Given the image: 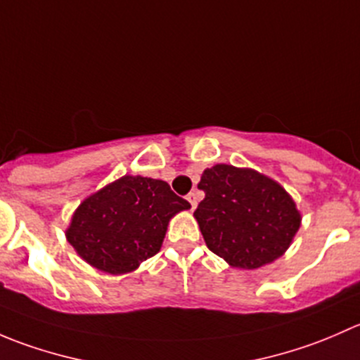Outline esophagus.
Returning <instances> with one entry per match:
<instances>
[{
  "label": "esophagus",
  "mask_w": 360,
  "mask_h": 360,
  "mask_svg": "<svg viewBox=\"0 0 360 360\" xmlns=\"http://www.w3.org/2000/svg\"><path fill=\"white\" fill-rule=\"evenodd\" d=\"M186 200L190 202V205H191V209H195V207H197V203H198V197H197V191H191L190 195H188L186 197Z\"/></svg>",
  "instance_id": "obj_1"
}]
</instances>
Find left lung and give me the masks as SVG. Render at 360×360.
<instances>
[{
    "instance_id": "left-lung-1",
    "label": "left lung",
    "mask_w": 360,
    "mask_h": 360,
    "mask_svg": "<svg viewBox=\"0 0 360 360\" xmlns=\"http://www.w3.org/2000/svg\"><path fill=\"white\" fill-rule=\"evenodd\" d=\"M198 188L205 198L193 216L203 240L230 266L256 270L271 263L300 230L291 195L256 170L217 163L203 170Z\"/></svg>"
}]
</instances>
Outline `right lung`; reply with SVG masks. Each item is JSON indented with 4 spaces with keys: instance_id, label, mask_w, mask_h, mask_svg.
Instances as JSON below:
<instances>
[{
    "instance_id": "add662e5",
    "label": "right lung",
    "mask_w": 360,
    "mask_h": 360,
    "mask_svg": "<svg viewBox=\"0 0 360 360\" xmlns=\"http://www.w3.org/2000/svg\"><path fill=\"white\" fill-rule=\"evenodd\" d=\"M190 207L165 181L123 176L79 203L66 238L97 270L129 274L158 252L170 217Z\"/></svg>"
}]
</instances>
